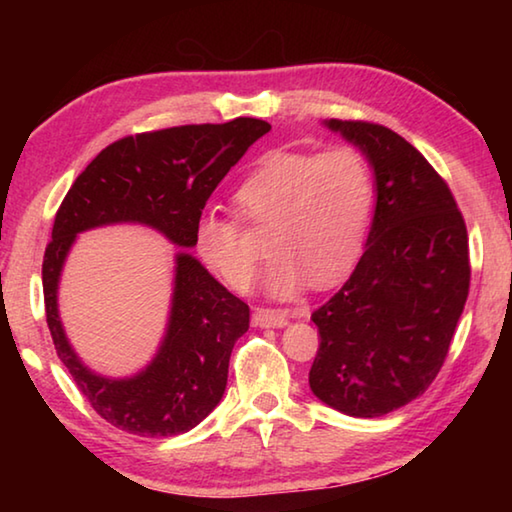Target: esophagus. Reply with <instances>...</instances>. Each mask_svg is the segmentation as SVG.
Wrapping results in <instances>:
<instances>
[{
  "instance_id": "1",
  "label": "esophagus",
  "mask_w": 512,
  "mask_h": 512,
  "mask_svg": "<svg viewBox=\"0 0 512 512\" xmlns=\"http://www.w3.org/2000/svg\"><path fill=\"white\" fill-rule=\"evenodd\" d=\"M289 323V314L282 309H255L253 325L257 327H284Z\"/></svg>"
}]
</instances>
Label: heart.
<instances>
[{
    "instance_id": "1",
    "label": "heart",
    "mask_w": 512,
    "mask_h": 512,
    "mask_svg": "<svg viewBox=\"0 0 512 512\" xmlns=\"http://www.w3.org/2000/svg\"><path fill=\"white\" fill-rule=\"evenodd\" d=\"M235 205L248 228H271L266 246L273 259L264 289L275 298H293L311 282L339 284L357 266L375 207V180L352 146L325 153L271 151L239 185ZM194 246L230 289L253 287L259 255L237 219L203 212Z\"/></svg>"
}]
</instances>
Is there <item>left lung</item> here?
<instances>
[{"label": "left lung", "mask_w": 512, "mask_h": 512, "mask_svg": "<svg viewBox=\"0 0 512 512\" xmlns=\"http://www.w3.org/2000/svg\"><path fill=\"white\" fill-rule=\"evenodd\" d=\"M366 155L377 185L366 250L350 280L318 307L309 386L354 418L409 404L443 368L470 291L467 228L427 158L372 121H325Z\"/></svg>", "instance_id": "left-lung-1"}]
</instances>
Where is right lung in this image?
I'll list each match as a JSON object with an SVG mask.
<instances>
[{
  "label": "right lung",
  "mask_w": 512,
  "mask_h": 512,
  "mask_svg": "<svg viewBox=\"0 0 512 512\" xmlns=\"http://www.w3.org/2000/svg\"><path fill=\"white\" fill-rule=\"evenodd\" d=\"M271 124L237 117L128 135L94 158L60 203L42 259L47 325L58 359L103 420L135 436H178L221 402L230 354L250 309L185 248L207 198ZM110 222H142L184 248L177 256L172 316L156 359L135 378L108 380L83 367L57 318V280L75 235Z\"/></svg>",
  "instance_id": "1"
}]
</instances>
